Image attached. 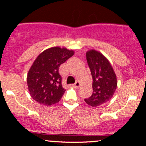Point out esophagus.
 <instances>
[{"label":"esophagus","mask_w":146,"mask_h":146,"mask_svg":"<svg viewBox=\"0 0 146 146\" xmlns=\"http://www.w3.org/2000/svg\"><path fill=\"white\" fill-rule=\"evenodd\" d=\"M80 82L79 81H77L76 82H75L74 84H73V86H74L75 88H79V87H80Z\"/></svg>","instance_id":"1"}]
</instances>
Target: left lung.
<instances>
[{"mask_svg":"<svg viewBox=\"0 0 146 146\" xmlns=\"http://www.w3.org/2000/svg\"><path fill=\"white\" fill-rule=\"evenodd\" d=\"M86 60L93 77V94L84 101L98 107L113 98L117 86V76L110 62L102 53L95 49L86 52Z\"/></svg>","mask_w":146,"mask_h":146,"instance_id":"obj_1","label":"left lung"}]
</instances>
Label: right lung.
Masks as SVG:
<instances>
[{
  "instance_id": "right-lung-1",
  "label": "right lung",
  "mask_w": 146,
  "mask_h": 146,
  "mask_svg": "<svg viewBox=\"0 0 146 146\" xmlns=\"http://www.w3.org/2000/svg\"><path fill=\"white\" fill-rule=\"evenodd\" d=\"M73 50L53 46L44 50L33 62L27 73L28 89L35 101L51 106L61 100L65 90L59 67L74 55Z\"/></svg>"
}]
</instances>
